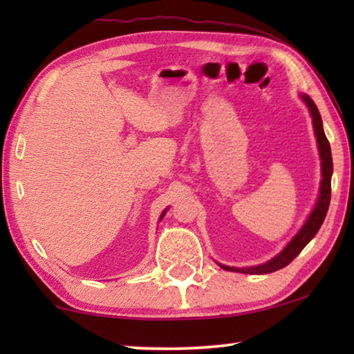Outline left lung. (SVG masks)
Masks as SVG:
<instances>
[{"label":"left lung","mask_w":354,"mask_h":354,"mask_svg":"<svg viewBox=\"0 0 354 354\" xmlns=\"http://www.w3.org/2000/svg\"><path fill=\"white\" fill-rule=\"evenodd\" d=\"M299 98L303 100V103L308 106L310 118H313V127L314 134L317 139V148H319L320 154V165H322V181H320V190L319 196H317L315 206L313 212L309 214V217L304 221V225L299 227V231L292 237V241L286 245V247L279 251V253L272 257L270 261L259 263V266L253 267H230L225 263L217 262L218 266L226 272H237V273H247V274H266L273 273L277 270H281L286 266L295 259V257L301 253V250L313 241L317 232H319L323 220L326 217L329 200H331V176H333V156H331V147L323 131V122L320 117V112L317 109V106L313 100H310L306 93H299Z\"/></svg>","instance_id":"left-lung-1"}]
</instances>
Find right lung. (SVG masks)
Wrapping results in <instances>:
<instances>
[{
	"mask_svg": "<svg viewBox=\"0 0 354 354\" xmlns=\"http://www.w3.org/2000/svg\"><path fill=\"white\" fill-rule=\"evenodd\" d=\"M167 209H169V207H167ZM167 209H164V212H162V214H160V218H159V221L164 218V215H165V212H167Z\"/></svg>",
	"mask_w": 354,
	"mask_h": 354,
	"instance_id": "obj_1",
	"label": "right lung"
}]
</instances>
